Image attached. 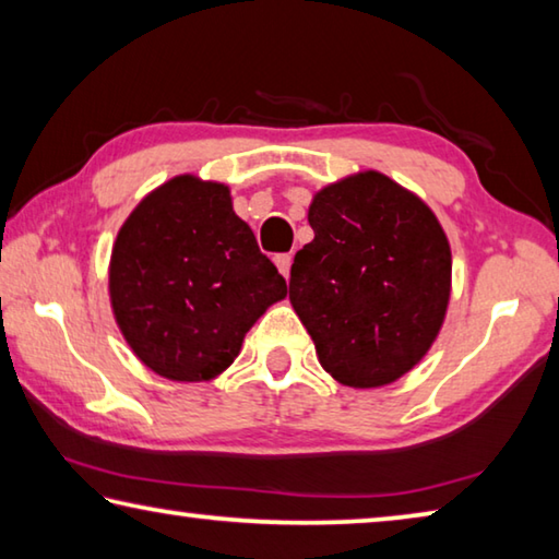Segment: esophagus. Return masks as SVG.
<instances>
[{
	"label": "esophagus",
	"mask_w": 559,
	"mask_h": 559,
	"mask_svg": "<svg viewBox=\"0 0 559 559\" xmlns=\"http://www.w3.org/2000/svg\"><path fill=\"white\" fill-rule=\"evenodd\" d=\"M273 261H276V266H278V271H281V276L288 281V278H290V263H293V257H290V253H278V257L273 259Z\"/></svg>",
	"instance_id": "1"
}]
</instances>
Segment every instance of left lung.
Returning <instances> with one entry per match:
<instances>
[{
    "mask_svg": "<svg viewBox=\"0 0 559 559\" xmlns=\"http://www.w3.org/2000/svg\"><path fill=\"white\" fill-rule=\"evenodd\" d=\"M313 241L290 266V306L340 384L374 390L412 372L451 300V246L431 206L377 169L313 194Z\"/></svg>",
    "mask_w": 559,
    "mask_h": 559,
    "instance_id": "1",
    "label": "left lung"
}]
</instances>
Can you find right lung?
Wrapping results in <instances>:
<instances>
[{"label": "right lung", "mask_w": 559, "mask_h": 559, "mask_svg": "<svg viewBox=\"0 0 559 559\" xmlns=\"http://www.w3.org/2000/svg\"><path fill=\"white\" fill-rule=\"evenodd\" d=\"M112 318L132 355L173 382L219 377L286 281L234 212L231 189L177 175L122 222L108 266Z\"/></svg>", "instance_id": "1"}]
</instances>
